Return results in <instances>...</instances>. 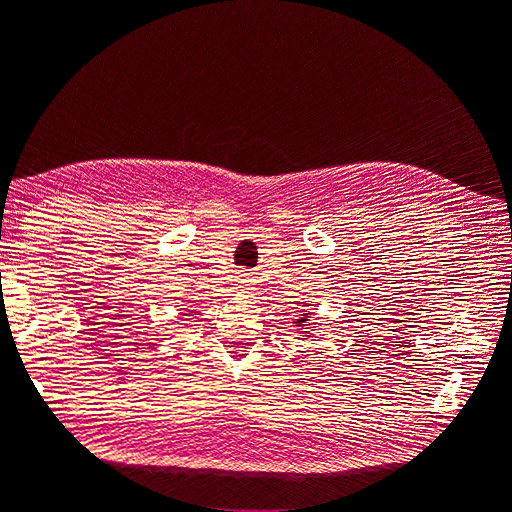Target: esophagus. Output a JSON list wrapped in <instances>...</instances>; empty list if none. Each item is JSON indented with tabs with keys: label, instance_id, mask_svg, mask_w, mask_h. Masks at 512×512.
Returning <instances> with one entry per match:
<instances>
[{
	"label": "esophagus",
	"instance_id": "esophagus-1",
	"mask_svg": "<svg viewBox=\"0 0 512 512\" xmlns=\"http://www.w3.org/2000/svg\"><path fill=\"white\" fill-rule=\"evenodd\" d=\"M241 290L239 292H250V282H247V280H241V286H239Z\"/></svg>",
	"mask_w": 512,
	"mask_h": 512
}]
</instances>
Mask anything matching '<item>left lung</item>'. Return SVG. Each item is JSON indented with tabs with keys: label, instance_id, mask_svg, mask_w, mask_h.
I'll use <instances>...</instances> for the list:
<instances>
[{
	"label": "left lung",
	"instance_id": "left-lung-1",
	"mask_svg": "<svg viewBox=\"0 0 512 512\" xmlns=\"http://www.w3.org/2000/svg\"><path fill=\"white\" fill-rule=\"evenodd\" d=\"M312 316H314V312H303L299 318H294V322H292V327L297 329V333H303L301 339L312 337V331H316V327H314L316 322H312Z\"/></svg>",
	"mask_w": 512,
	"mask_h": 512
}]
</instances>
